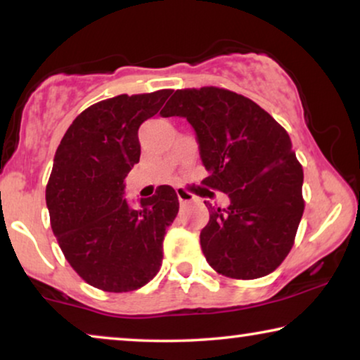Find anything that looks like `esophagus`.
Here are the masks:
<instances>
[{
	"mask_svg": "<svg viewBox=\"0 0 360 360\" xmlns=\"http://www.w3.org/2000/svg\"><path fill=\"white\" fill-rule=\"evenodd\" d=\"M175 191H176V196H179V201H180V205L190 203V201H193V200H195V196L191 195V193H188V191L184 190V188H176Z\"/></svg>",
	"mask_w": 360,
	"mask_h": 360,
	"instance_id": "esophagus-1",
	"label": "esophagus"
}]
</instances>
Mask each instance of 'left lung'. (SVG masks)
<instances>
[{
	"instance_id": "left-lung-1",
	"label": "left lung",
	"mask_w": 360,
	"mask_h": 360,
	"mask_svg": "<svg viewBox=\"0 0 360 360\" xmlns=\"http://www.w3.org/2000/svg\"><path fill=\"white\" fill-rule=\"evenodd\" d=\"M160 115L186 117L208 170L203 184L229 196L223 210L205 201L200 244L208 264L231 278L274 272L304 210L303 169L287 131L257 103L216 86L176 90Z\"/></svg>"
}]
</instances>
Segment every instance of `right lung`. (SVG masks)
Returning <instances> with one entry per match:
<instances>
[{
	"mask_svg": "<svg viewBox=\"0 0 360 360\" xmlns=\"http://www.w3.org/2000/svg\"><path fill=\"white\" fill-rule=\"evenodd\" d=\"M172 90L120 95L86 108L62 137L46 188L51 226L73 270L105 292H132L162 265L165 229L179 213L162 185L132 208L124 179L139 162V127Z\"/></svg>",
	"mask_w": 360,
	"mask_h": 360,
	"instance_id": "obj_1",
	"label": "right lung"
}]
</instances>
